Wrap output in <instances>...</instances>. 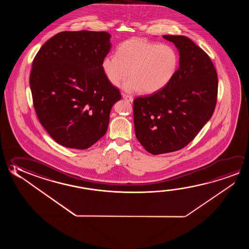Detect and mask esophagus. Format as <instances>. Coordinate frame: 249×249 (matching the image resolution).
<instances>
[{
  "label": "esophagus",
  "mask_w": 249,
  "mask_h": 249,
  "mask_svg": "<svg viewBox=\"0 0 249 249\" xmlns=\"http://www.w3.org/2000/svg\"><path fill=\"white\" fill-rule=\"evenodd\" d=\"M123 98L129 102H132L134 101V98H133L131 95H128V94H123Z\"/></svg>",
  "instance_id": "34e87169"
}]
</instances>
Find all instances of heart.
Listing matches in <instances>:
<instances>
[{"label": "heart", "instance_id": "b5f03b06", "mask_svg": "<svg viewBox=\"0 0 249 249\" xmlns=\"http://www.w3.org/2000/svg\"><path fill=\"white\" fill-rule=\"evenodd\" d=\"M178 64L179 56L174 47L134 37L118 46L116 55L103 58L102 69L111 85H120L129 73L123 89L129 93L144 90L152 94L170 82Z\"/></svg>", "mask_w": 249, "mask_h": 249}]
</instances>
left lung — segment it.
<instances>
[{
  "label": "left lung",
  "mask_w": 249,
  "mask_h": 249,
  "mask_svg": "<svg viewBox=\"0 0 249 249\" xmlns=\"http://www.w3.org/2000/svg\"><path fill=\"white\" fill-rule=\"evenodd\" d=\"M179 54V69L162 89L134 101L136 138L152 155L179 150L196 137L215 108L218 79L207 53L183 36H163Z\"/></svg>",
  "instance_id": "obj_1"
}]
</instances>
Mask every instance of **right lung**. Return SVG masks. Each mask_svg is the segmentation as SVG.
<instances>
[{
	"label": "right lung",
	"mask_w": 249,
	"mask_h": 249,
	"mask_svg": "<svg viewBox=\"0 0 249 249\" xmlns=\"http://www.w3.org/2000/svg\"><path fill=\"white\" fill-rule=\"evenodd\" d=\"M110 34L61 32L45 42L29 84L42 126L61 146L87 149L106 134L111 108L122 98L102 69Z\"/></svg>",
	"instance_id": "obj_1"
}]
</instances>
